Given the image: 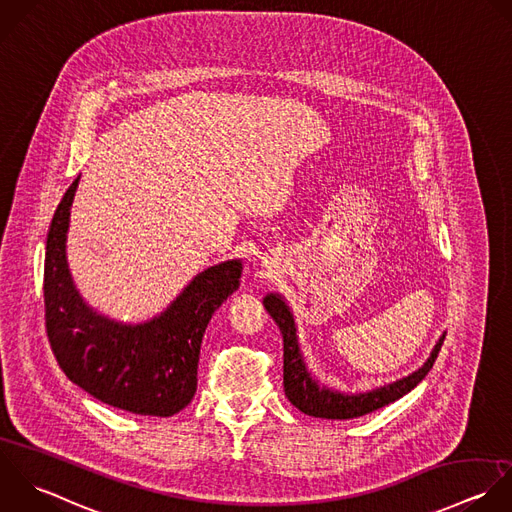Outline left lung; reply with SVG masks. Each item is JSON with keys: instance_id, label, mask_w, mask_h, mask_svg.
<instances>
[{"instance_id": "1", "label": "left lung", "mask_w": 512, "mask_h": 512, "mask_svg": "<svg viewBox=\"0 0 512 512\" xmlns=\"http://www.w3.org/2000/svg\"><path fill=\"white\" fill-rule=\"evenodd\" d=\"M265 309L273 317V321L279 325L283 333V387L285 397L291 401L293 407H297L301 413L317 419H333V421H345V419H357L363 415H369L381 407H387L389 403H395L397 399L411 393L433 369L435 359L441 351V345L445 341L443 333L433 347L429 359L409 377H403L395 383L371 389L367 393H343L335 391L327 385H321L315 375L309 371L305 363V355L301 351L299 335H297V321L293 317V311L289 309L287 301L279 293H269L263 299Z\"/></svg>"}]
</instances>
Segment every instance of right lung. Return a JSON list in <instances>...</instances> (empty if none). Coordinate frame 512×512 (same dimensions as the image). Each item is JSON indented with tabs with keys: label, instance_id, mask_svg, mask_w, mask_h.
I'll return each mask as SVG.
<instances>
[{
	"label": "right lung",
	"instance_id": "add662e5",
	"mask_svg": "<svg viewBox=\"0 0 512 512\" xmlns=\"http://www.w3.org/2000/svg\"><path fill=\"white\" fill-rule=\"evenodd\" d=\"M79 177L57 205L45 245L43 297L51 351L71 383L135 415L171 417L197 391L201 339L213 313L239 289L243 265L229 259L197 273L157 317L131 325L85 303L67 265V231Z\"/></svg>",
	"mask_w": 512,
	"mask_h": 512
}]
</instances>
